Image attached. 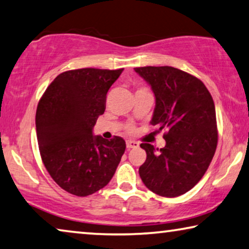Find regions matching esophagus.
Listing matches in <instances>:
<instances>
[{"mask_svg":"<svg viewBox=\"0 0 249 249\" xmlns=\"http://www.w3.org/2000/svg\"><path fill=\"white\" fill-rule=\"evenodd\" d=\"M139 145L140 144L136 142V141H132V140H128V141H126V147L128 148H136V147H139Z\"/></svg>","mask_w":249,"mask_h":249,"instance_id":"esophagus-1","label":"esophagus"}]
</instances>
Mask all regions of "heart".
<instances>
[{
  "label": "heart",
  "instance_id": "obj_1",
  "mask_svg": "<svg viewBox=\"0 0 249 249\" xmlns=\"http://www.w3.org/2000/svg\"><path fill=\"white\" fill-rule=\"evenodd\" d=\"M128 129H129V131H132V127H129Z\"/></svg>",
  "mask_w": 249,
  "mask_h": 249
}]
</instances>
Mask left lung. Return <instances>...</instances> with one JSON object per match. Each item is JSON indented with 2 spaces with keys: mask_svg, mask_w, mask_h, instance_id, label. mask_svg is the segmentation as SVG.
Listing matches in <instances>:
<instances>
[{
  "mask_svg": "<svg viewBox=\"0 0 249 249\" xmlns=\"http://www.w3.org/2000/svg\"><path fill=\"white\" fill-rule=\"evenodd\" d=\"M134 70L154 92L151 124L165 131L163 148L141 144L146 160L140 166V177L154 194L181 196L199 182L216 152L213 99L201 80L180 69L148 66Z\"/></svg>",
  "mask_w": 249,
  "mask_h": 249,
  "instance_id": "left-lung-1",
  "label": "left lung"
}]
</instances>
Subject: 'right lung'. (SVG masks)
I'll list each match as a JSON object with an SVG mask.
<instances>
[{"instance_id":"add662e5","label":"right lung","mask_w":249,"mask_h":249,"mask_svg":"<svg viewBox=\"0 0 249 249\" xmlns=\"http://www.w3.org/2000/svg\"><path fill=\"white\" fill-rule=\"evenodd\" d=\"M83 68L54 78L36 107L40 155L59 187L77 196L95 194L109 182L126 144L105 140L92 127L106 108V94L123 71Z\"/></svg>"}]
</instances>
